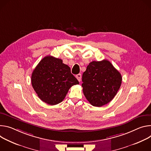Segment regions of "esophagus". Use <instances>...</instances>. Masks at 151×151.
<instances>
[{
	"instance_id": "obj_1",
	"label": "esophagus",
	"mask_w": 151,
	"mask_h": 151,
	"mask_svg": "<svg viewBox=\"0 0 151 151\" xmlns=\"http://www.w3.org/2000/svg\"><path fill=\"white\" fill-rule=\"evenodd\" d=\"M76 78L78 80V81H81V74H78L76 75Z\"/></svg>"
}]
</instances>
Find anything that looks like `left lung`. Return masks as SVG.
<instances>
[{
    "label": "left lung",
    "mask_w": 151,
    "mask_h": 151,
    "mask_svg": "<svg viewBox=\"0 0 151 151\" xmlns=\"http://www.w3.org/2000/svg\"><path fill=\"white\" fill-rule=\"evenodd\" d=\"M83 92L88 101L95 107L110 102L119 89L122 76L107 60L92 61L82 76Z\"/></svg>",
    "instance_id": "8db88e82"
}]
</instances>
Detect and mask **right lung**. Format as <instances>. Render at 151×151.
I'll use <instances>...</instances> for the list:
<instances>
[{
  "label": "right lung",
  "instance_id": "right-lung-1",
  "mask_svg": "<svg viewBox=\"0 0 151 151\" xmlns=\"http://www.w3.org/2000/svg\"><path fill=\"white\" fill-rule=\"evenodd\" d=\"M32 85L38 97L50 105H56L64 99L70 88L78 85L70 67L62 60L52 56L44 57L33 70Z\"/></svg>",
  "mask_w": 151,
  "mask_h": 151
}]
</instances>
